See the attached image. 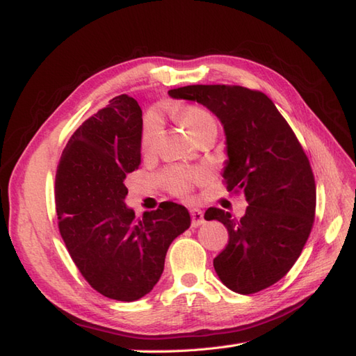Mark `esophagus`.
Masks as SVG:
<instances>
[{"mask_svg":"<svg viewBox=\"0 0 356 356\" xmlns=\"http://www.w3.org/2000/svg\"><path fill=\"white\" fill-rule=\"evenodd\" d=\"M190 213H191V225H193V228H197V226L205 223V217H203V213H202L200 209L193 208Z\"/></svg>","mask_w":356,"mask_h":356,"instance_id":"34e87169","label":"esophagus"}]
</instances>
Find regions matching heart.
<instances>
[{"mask_svg":"<svg viewBox=\"0 0 356 356\" xmlns=\"http://www.w3.org/2000/svg\"><path fill=\"white\" fill-rule=\"evenodd\" d=\"M174 118L180 125L190 133L194 139H199L200 136L208 131L209 128H216V120L207 110L195 105H184V107L174 108ZM159 133H161V122L156 115H147L142 122L140 131V149L142 153L153 151ZM205 179V174L200 170H185V168H171L163 174V184L166 188L176 195L190 194L193 184L202 182Z\"/></svg>","mask_w":356,"mask_h":356,"instance_id":"1","label":"heart"}]
</instances>
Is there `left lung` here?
<instances>
[{
    "label": "left lung",
    "instance_id": "obj_1",
    "mask_svg": "<svg viewBox=\"0 0 356 356\" xmlns=\"http://www.w3.org/2000/svg\"><path fill=\"white\" fill-rule=\"evenodd\" d=\"M168 95L199 102L220 120L228 154L223 177L228 191H241L249 203L240 220L218 208L205 213L207 220L222 222L229 234L214 259L218 278L237 293L266 289L289 272L312 229L316 188L306 153L261 92L186 86Z\"/></svg>",
    "mask_w": 356,
    "mask_h": 356
}]
</instances>
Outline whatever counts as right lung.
<instances>
[{"instance_id": "1", "label": "right lung", "mask_w": 356, "mask_h": 356, "mask_svg": "<svg viewBox=\"0 0 356 356\" xmlns=\"http://www.w3.org/2000/svg\"><path fill=\"white\" fill-rule=\"evenodd\" d=\"M142 110L113 97L67 143L58 163V226L72 260L95 291L118 301L145 297L161 278L172 240L191 225L172 202L136 218L124 180L140 165Z\"/></svg>"}]
</instances>
